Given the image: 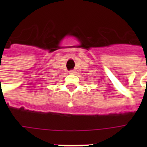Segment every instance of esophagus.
<instances>
[{
    "instance_id": "34e87169",
    "label": "esophagus",
    "mask_w": 147,
    "mask_h": 147,
    "mask_svg": "<svg viewBox=\"0 0 147 147\" xmlns=\"http://www.w3.org/2000/svg\"><path fill=\"white\" fill-rule=\"evenodd\" d=\"M69 73H70V74H75V73H76V71H75V70L69 71Z\"/></svg>"
}]
</instances>
